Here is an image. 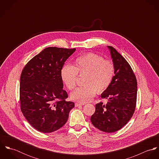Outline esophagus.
<instances>
[{
  "label": "esophagus",
  "mask_w": 159,
  "mask_h": 159,
  "mask_svg": "<svg viewBox=\"0 0 159 159\" xmlns=\"http://www.w3.org/2000/svg\"><path fill=\"white\" fill-rule=\"evenodd\" d=\"M84 103H76L75 104V107H79V106H82V105H84Z\"/></svg>",
  "instance_id": "esophagus-1"
}]
</instances>
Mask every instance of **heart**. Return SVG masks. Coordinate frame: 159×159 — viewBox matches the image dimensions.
Returning <instances> with one entry per match:
<instances>
[{"mask_svg":"<svg viewBox=\"0 0 159 159\" xmlns=\"http://www.w3.org/2000/svg\"><path fill=\"white\" fill-rule=\"evenodd\" d=\"M78 74L85 75L84 86L79 87L70 94L71 100L84 103L91 101L96 93L106 91L112 83L114 76L113 63L93 53L78 57L75 66L65 65L61 70L62 82L70 90L76 86Z\"/></svg>","mask_w":159,"mask_h":159,"instance_id":"obj_1","label":"heart"}]
</instances>
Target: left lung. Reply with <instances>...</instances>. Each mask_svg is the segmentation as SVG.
I'll list each match as a JSON object with an SVG mask.
<instances>
[{
  "label": "left lung",
  "mask_w": 159,
  "mask_h": 159,
  "mask_svg": "<svg viewBox=\"0 0 159 159\" xmlns=\"http://www.w3.org/2000/svg\"><path fill=\"white\" fill-rule=\"evenodd\" d=\"M114 66L113 80L109 88L102 92V98L108 100L95 105L92 115L93 125L101 131L112 133L122 129L134 113L136 103L137 82L127 61L112 46H107Z\"/></svg>",
  "instance_id": "1"
}]
</instances>
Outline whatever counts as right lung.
I'll list each match as a JSON object with an SVG mask.
<instances>
[{
  "label": "right lung",
  "instance_id": "right-lung-1",
  "mask_svg": "<svg viewBox=\"0 0 159 159\" xmlns=\"http://www.w3.org/2000/svg\"><path fill=\"white\" fill-rule=\"evenodd\" d=\"M76 51L48 47L33 57L23 68L20 77V104L24 116L37 130L51 133L67 121L72 102H67L61 70Z\"/></svg>",
  "mask_w": 159,
  "mask_h": 159
}]
</instances>
